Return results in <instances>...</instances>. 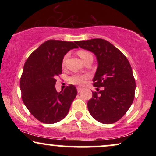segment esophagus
Segmentation results:
<instances>
[{"mask_svg":"<svg viewBox=\"0 0 156 156\" xmlns=\"http://www.w3.org/2000/svg\"><path fill=\"white\" fill-rule=\"evenodd\" d=\"M76 89H77V91H78V93H80V92H81V91H82V88H80V87H77V88H76Z\"/></svg>","mask_w":156,"mask_h":156,"instance_id":"1","label":"esophagus"}]
</instances>
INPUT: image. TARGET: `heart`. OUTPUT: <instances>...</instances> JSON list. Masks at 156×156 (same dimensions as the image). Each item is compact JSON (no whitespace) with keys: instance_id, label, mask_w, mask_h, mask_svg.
I'll return each instance as SVG.
<instances>
[{"instance_id":"heart-1","label":"heart","mask_w":156,"mask_h":156,"mask_svg":"<svg viewBox=\"0 0 156 156\" xmlns=\"http://www.w3.org/2000/svg\"><path fill=\"white\" fill-rule=\"evenodd\" d=\"M78 55L80 56L83 61L85 60V59L88 58L89 57H92V55H91V52H89V51L85 50H81L78 51ZM67 55H65L63 58L62 61V65H65V60L67 59ZM88 74H74L71 77L69 78V82L70 83L74 84H77V85H82L84 84L85 80H87L89 78Z\"/></svg>"}]
</instances>
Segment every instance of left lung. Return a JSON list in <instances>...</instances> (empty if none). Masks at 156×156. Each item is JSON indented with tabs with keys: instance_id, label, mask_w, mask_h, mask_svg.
<instances>
[{
	"instance_id": "1",
	"label": "left lung",
	"mask_w": 156,
	"mask_h": 156,
	"mask_svg": "<svg viewBox=\"0 0 156 156\" xmlns=\"http://www.w3.org/2000/svg\"><path fill=\"white\" fill-rule=\"evenodd\" d=\"M81 48L97 56L98 67L93 79L97 91L87 103L89 112L96 120L104 124L118 121L131 107L134 99L136 82L126 57L104 39L76 41ZM99 87L102 89L99 91Z\"/></svg>"
}]
</instances>
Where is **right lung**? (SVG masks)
<instances>
[{
  "label": "right lung",
  "mask_w": 156,
  "mask_h": 156,
  "mask_svg": "<svg viewBox=\"0 0 156 156\" xmlns=\"http://www.w3.org/2000/svg\"><path fill=\"white\" fill-rule=\"evenodd\" d=\"M74 42L47 40L31 53L24 65L21 97L31 114L42 123L51 124L65 118L77 94L72 84L60 92L55 89L57 76L62 74L64 56L78 48Z\"/></svg>",
  "instance_id": "add662e5"
}]
</instances>
